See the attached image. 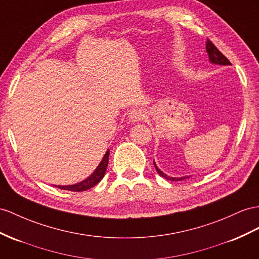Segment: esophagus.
<instances>
[{
    "mask_svg": "<svg viewBox=\"0 0 259 259\" xmlns=\"http://www.w3.org/2000/svg\"><path fill=\"white\" fill-rule=\"evenodd\" d=\"M144 117H145V114L142 109H132L129 112V116H128L129 120L132 122L141 121V120H143Z\"/></svg>",
    "mask_w": 259,
    "mask_h": 259,
    "instance_id": "1",
    "label": "esophagus"
}]
</instances>
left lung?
<instances>
[{
	"label": "left lung",
	"mask_w": 259,
	"mask_h": 259,
	"mask_svg": "<svg viewBox=\"0 0 259 259\" xmlns=\"http://www.w3.org/2000/svg\"><path fill=\"white\" fill-rule=\"evenodd\" d=\"M205 50H207V54H208V57H209V60L212 64H218V65H232L231 62L228 60L227 58H225L220 51L218 50V48L215 47V46L212 44L210 40H207V42H205ZM153 164L155 166V169L158 174H160V176L164 177L165 180H168V181H173V182H176V181H183V180H186V178H189V176H184V177H170V176H167L166 174H164L163 171L158 168L156 166L155 162L153 161Z\"/></svg>",
	"instance_id": "left-lung-1"
}]
</instances>
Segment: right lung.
Wrapping results in <instances>:
<instances>
[{
	"label": "right lung",
	"mask_w": 259,
	"mask_h": 259,
	"mask_svg": "<svg viewBox=\"0 0 259 259\" xmlns=\"http://www.w3.org/2000/svg\"><path fill=\"white\" fill-rule=\"evenodd\" d=\"M108 160H109V150H107V152H106L103 160L101 161V163H99L96 169L93 171L92 175H90L86 180L73 185H66V186H60V185H59L57 187L63 190H70V191H84L94 187L95 185H97L99 182H101L103 180V177L105 176L106 169H107V166H108Z\"/></svg>",
	"instance_id": "add662e5"
}]
</instances>
